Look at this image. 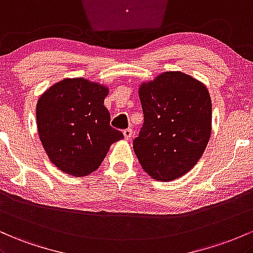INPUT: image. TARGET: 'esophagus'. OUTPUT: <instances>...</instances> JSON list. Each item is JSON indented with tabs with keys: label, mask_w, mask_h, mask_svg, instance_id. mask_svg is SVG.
<instances>
[{
	"label": "esophagus",
	"mask_w": 253,
	"mask_h": 253,
	"mask_svg": "<svg viewBox=\"0 0 253 253\" xmlns=\"http://www.w3.org/2000/svg\"><path fill=\"white\" fill-rule=\"evenodd\" d=\"M123 135H124V138H126V140H130L132 136V130L130 129V127H127V129L123 130Z\"/></svg>",
	"instance_id": "obj_1"
}]
</instances>
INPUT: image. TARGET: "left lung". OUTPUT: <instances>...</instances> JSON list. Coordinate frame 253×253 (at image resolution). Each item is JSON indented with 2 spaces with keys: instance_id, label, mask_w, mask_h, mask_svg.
<instances>
[{
  "instance_id": "left-lung-1",
  "label": "left lung",
  "mask_w": 253,
  "mask_h": 253,
  "mask_svg": "<svg viewBox=\"0 0 253 253\" xmlns=\"http://www.w3.org/2000/svg\"><path fill=\"white\" fill-rule=\"evenodd\" d=\"M144 122L132 148L153 179L171 181L200 160L211 134V99L203 82L165 72L138 87Z\"/></svg>"
}]
</instances>
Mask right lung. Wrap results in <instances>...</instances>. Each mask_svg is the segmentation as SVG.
Returning <instances> with one entry per match:
<instances>
[{"mask_svg": "<svg viewBox=\"0 0 253 253\" xmlns=\"http://www.w3.org/2000/svg\"><path fill=\"white\" fill-rule=\"evenodd\" d=\"M109 88L84 78L63 79L37 101V126L50 161L74 177L96 171L112 143L123 138L104 106Z\"/></svg>", "mask_w": 253, "mask_h": 253, "instance_id": "obj_1", "label": "right lung"}]
</instances>
